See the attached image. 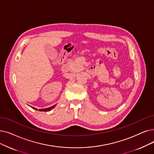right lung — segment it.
<instances>
[{"instance_id": "right-lung-1", "label": "right lung", "mask_w": 154, "mask_h": 154, "mask_svg": "<svg viewBox=\"0 0 154 154\" xmlns=\"http://www.w3.org/2000/svg\"><path fill=\"white\" fill-rule=\"evenodd\" d=\"M55 106H56V105H54V106H51V107H50V108H48L39 109V111H50L51 109H53V108H55ZM32 108H33L34 109H36V110H38L36 108H33V107H32Z\"/></svg>"}]
</instances>
